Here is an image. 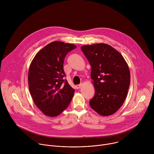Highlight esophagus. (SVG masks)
<instances>
[{"instance_id":"obj_1","label":"esophagus","mask_w":154,"mask_h":154,"mask_svg":"<svg viewBox=\"0 0 154 154\" xmlns=\"http://www.w3.org/2000/svg\"><path fill=\"white\" fill-rule=\"evenodd\" d=\"M82 86V83H81V84H80V85H76V88L77 89H79V88H81V86Z\"/></svg>"}]
</instances>
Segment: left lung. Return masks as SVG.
Returning <instances> with one entry per match:
<instances>
[{
	"mask_svg": "<svg viewBox=\"0 0 154 154\" xmlns=\"http://www.w3.org/2000/svg\"><path fill=\"white\" fill-rule=\"evenodd\" d=\"M91 66V78L95 88L90 106L99 115L109 116L124 103L130 83L128 64L122 55L106 44L81 47Z\"/></svg>",
	"mask_w": 154,
	"mask_h": 154,
	"instance_id": "left-lung-1",
	"label": "left lung"
}]
</instances>
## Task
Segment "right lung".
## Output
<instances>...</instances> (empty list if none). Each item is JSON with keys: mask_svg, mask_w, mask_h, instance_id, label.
<instances>
[{"mask_svg": "<svg viewBox=\"0 0 154 154\" xmlns=\"http://www.w3.org/2000/svg\"><path fill=\"white\" fill-rule=\"evenodd\" d=\"M76 48L70 43L53 41L40 50L30 65L29 88L36 106L44 115L55 117L69 105L75 90L64 79V60Z\"/></svg>", "mask_w": 154, "mask_h": 154, "instance_id": "add662e5", "label": "right lung"}]
</instances>
